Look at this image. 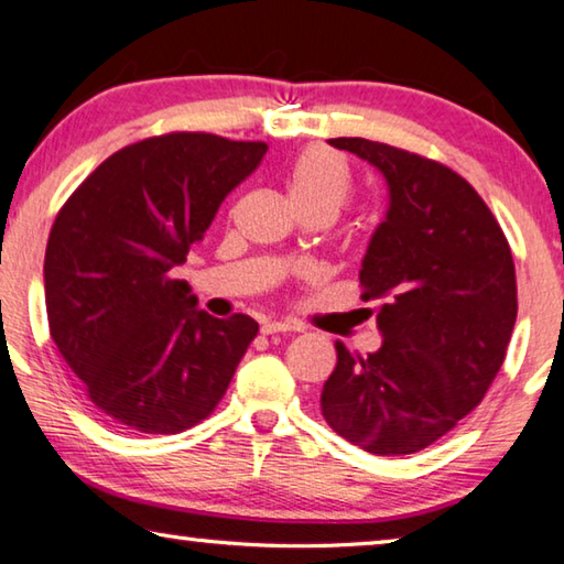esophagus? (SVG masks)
<instances>
[{
    "instance_id": "obj_1",
    "label": "esophagus",
    "mask_w": 564,
    "mask_h": 564,
    "mask_svg": "<svg viewBox=\"0 0 564 564\" xmlns=\"http://www.w3.org/2000/svg\"><path fill=\"white\" fill-rule=\"evenodd\" d=\"M289 330H295L291 323H279V321H265L261 326L263 336H275V333H289Z\"/></svg>"
}]
</instances>
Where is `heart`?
Listing matches in <instances>:
<instances>
[{"label":"heart","instance_id":"heart-1","mask_svg":"<svg viewBox=\"0 0 564 564\" xmlns=\"http://www.w3.org/2000/svg\"><path fill=\"white\" fill-rule=\"evenodd\" d=\"M283 184L295 208L323 206L336 214L350 191V174L336 151L311 147L291 161Z\"/></svg>","mask_w":564,"mask_h":564}]
</instances>
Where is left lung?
<instances>
[{"instance_id":"left-lung-1","label":"left lung","mask_w":564,"mask_h":564,"mask_svg":"<svg viewBox=\"0 0 564 564\" xmlns=\"http://www.w3.org/2000/svg\"><path fill=\"white\" fill-rule=\"evenodd\" d=\"M328 144L373 164L390 202L360 269L383 346L362 358L336 343L321 410L366 453L410 455L451 433L498 376L518 318L510 243L453 169L358 137Z\"/></svg>"}]
</instances>
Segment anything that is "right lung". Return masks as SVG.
<instances>
[{
    "label": "right lung",
    "mask_w": 564,
    "mask_h": 564,
    "mask_svg": "<svg viewBox=\"0 0 564 564\" xmlns=\"http://www.w3.org/2000/svg\"><path fill=\"white\" fill-rule=\"evenodd\" d=\"M269 147L174 131L123 147L56 214L44 256L50 333L94 408L174 435L214 413L259 333L196 308L174 269Z\"/></svg>",
    "instance_id": "obj_1"
}]
</instances>
